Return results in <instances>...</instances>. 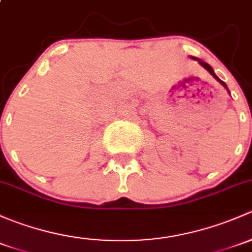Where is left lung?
Instances as JSON below:
<instances>
[{
    "mask_svg": "<svg viewBox=\"0 0 252 252\" xmlns=\"http://www.w3.org/2000/svg\"><path fill=\"white\" fill-rule=\"evenodd\" d=\"M189 58H190V59H193V60H195V62H198V63H200V65H202V66H203V67H204V68H205V70H206V71H208V72H209V73H210V75H211V76H213V77H214V78H215V79H216V81H217V82H219V83H220V84H222V86H223V87H224V89H226V91L229 93V89H228V87H227V84H226V83H224V82H223V81H221V79H220L219 77H217V76H216V73H215V72H214V68H213V67H211V66H210V65H209V63H204V62H203V60L198 59V58H195V57H189ZM229 94H231V93H229Z\"/></svg>",
    "mask_w": 252,
    "mask_h": 252,
    "instance_id": "1",
    "label": "left lung"
}]
</instances>
